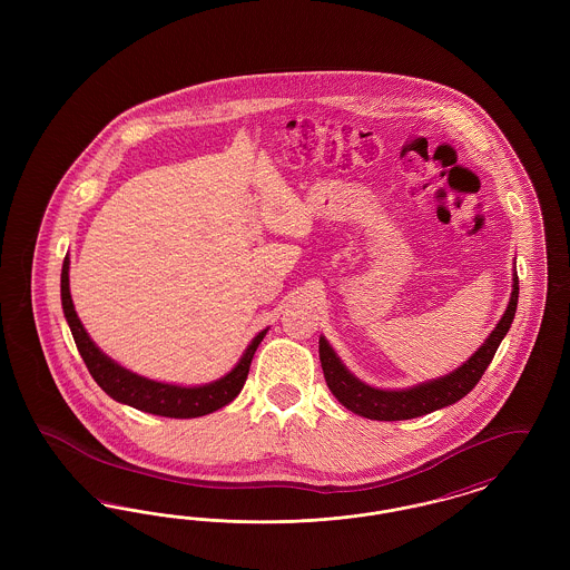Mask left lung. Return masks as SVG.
<instances>
[{
    "mask_svg": "<svg viewBox=\"0 0 570 570\" xmlns=\"http://www.w3.org/2000/svg\"><path fill=\"white\" fill-rule=\"evenodd\" d=\"M517 297H519V277L513 275V293L509 307L502 316V321L491 331L488 342L472 354L460 370L444 379L432 380L425 384H419L406 391H380L372 389L363 382L354 379L353 374L342 365L337 354L326 344L325 337H321V363L325 372L326 386L337 397L342 406L353 410L354 414L374 419V421H404V419H416L423 414H430L440 407L451 406L465 397L476 382L483 379L485 370L498 351L500 342L509 333L515 318Z\"/></svg>",
    "mask_w": 570,
    "mask_h": 570,
    "instance_id": "left-lung-1",
    "label": "left lung"
}]
</instances>
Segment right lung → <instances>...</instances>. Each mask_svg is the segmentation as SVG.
I'll return each instance as SVG.
<instances>
[{
  "instance_id": "obj_1",
  "label": "right lung",
  "mask_w": 570,
  "mask_h": 570,
  "mask_svg": "<svg viewBox=\"0 0 570 570\" xmlns=\"http://www.w3.org/2000/svg\"><path fill=\"white\" fill-rule=\"evenodd\" d=\"M68 256L63 258L61 267V305L66 321L72 331L75 344L81 353L82 361L91 374V379L98 382V386L110 395L112 400L128 404V406L149 412V414H160V416H170V419H194L209 414L214 410H219L226 404H230L244 389L252 356L256 353L258 344L263 342L267 331H261L252 344L247 346L242 361L237 367L226 374L224 379L205 384V386H175V384H163L154 380L136 376L132 372L119 367L115 361H110L107 354L100 353L98 346L89 340L87 331L82 328L81 321L75 312L72 297H70V284H68Z\"/></svg>"
}]
</instances>
